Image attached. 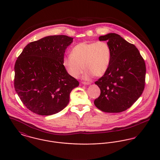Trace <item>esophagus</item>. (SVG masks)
<instances>
[{
    "label": "esophagus",
    "mask_w": 160,
    "mask_h": 160,
    "mask_svg": "<svg viewBox=\"0 0 160 160\" xmlns=\"http://www.w3.org/2000/svg\"><path fill=\"white\" fill-rule=\"evenodd\" d=\"M82 84H84V85H89V84H91V82H82Z\"/></svg>",
    "instance_id": "esophagus-1"
}]
</instances>
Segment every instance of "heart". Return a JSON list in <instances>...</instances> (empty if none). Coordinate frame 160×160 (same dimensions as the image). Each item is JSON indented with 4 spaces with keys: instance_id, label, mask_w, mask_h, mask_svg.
Here are the masks:
<instances>
[{
    "instance_id": "heart-1",
    "label": "heart",
    "mask_w": 160,
    "mask_h": 160,
    "mask_svg": "<svg viewBox=\"0 0 160 160\" xmlns=\"http://www.w3.org/2000/svg\"><path fill=\"white\" fill-rule=\"evenodd\" d=\"M112 55L111 47L107 42H82L72 48L71 55L64 57L63 64L74 78H79L85 68L88 71L84 78L89 79L93 75L100 77L107 72Z\"/></svg>"
}]
</instances>
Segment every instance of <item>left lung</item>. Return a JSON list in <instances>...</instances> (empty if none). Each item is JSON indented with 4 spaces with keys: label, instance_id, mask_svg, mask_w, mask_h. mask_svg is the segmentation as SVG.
I'll list each match as a JSON object with an SVG mask.
<instances>
[{
    "label": "left lung",
    "instance_id": "left-lung-1",
    "mask_svg": "<svg viewBox=\"0 0 160 160\" xmlns=\"http://www.w3.org/2000/svg\"><path fill=\"white\" fill-rule=\"evenodd\" d=\"M99 40L108 41L112 55L108 71L95 82L101 93L94 104L104 112H122L130 108L144 90L145 61L136 46L117 34L100 36Z\"/></svg>",
    "mask_w": 160,
    "mask_h": 160
}]
</instances>
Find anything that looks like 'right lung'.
I'll use <instances>...</instances> for the list:
<instances>
[{"label":"right lung","instance_id":"obj_1","mask_svg":"<svg viewBox=\"0 0 160 160\" xmlns=\"http://www.w3.org/2000/svg\"><path fill=\"white\" fill-rule=\"evenodd\" d=\"M72 38L50 36L30 42L15 64L14 86L25 107L36 114L48 116L63 110L79 82L63 64Z\"/></svg>","mask_w":160,"mask_h":160}]
</instances>
